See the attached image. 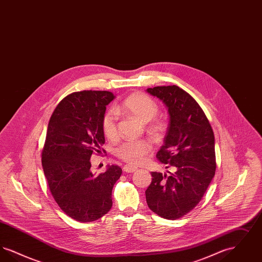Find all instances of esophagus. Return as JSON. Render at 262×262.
<instances>
[{
	"instance_id": "1",
	"label": "esophagus",
	"mask_w": 262,
	"mask_h": 262,
	"mask_svg": "<svg viewBox=\"0 0 262 262\" xmlns=\"http://www.w3.org/2000/svg\"><path fill=\"white\" fill-rule=\"evenodd\" d=\"M137 170V167L132 166V165H125L123 168V171L125 173H134Z\"/></svg>"
}]
</instances>
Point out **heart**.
Listing matches in <instances>:
<instances>
[{"label": "heart", "mask_w": 262, "mask_h": 262, "mask_svg": "<svg viewBox=\"0 0 262 262\" xmlns=\"http://www.w3.org/2000/svg\"><path fill=\"white\" fill-rule=\"evenodd\" d=\"M117 113H123L136 117L139 121L146 123L151 121L158 113L157 103L149 96L142 93H135L128 96L118 107L115 108ZM164 127L162 121L152 120L149 128L152 132H160ZM102 129L105 137L115 139L118 137V125L115 114L106 113L102 120ZM152 148L151 143L146 139L128 140L121 144L116 149V155L132 165H138L144 162Z\"/></svg>", "instance_id": "1"}]
</instances>
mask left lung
I'll return each mask as SVG.
<instances>
[{
	"mask_svg": "<svg viewBox=\"0 0 262 262\" xmlns=\"http://www.w3.org/2000/svg\"><path fill=\"white\" fill-rule=\"evenodd\" d=\"M166 105L169 125L156 157L168 174L152 172L145 190L150 209L176 220L191 211L203 198L215 174V139L211 125L199 103L177 85L146 90Z\"/></svg>",
	"mask_w": 262,
	"mask_h": 262,
	"instance_id": "8db88e82",
	"label": "left lung"
}]
</instances>
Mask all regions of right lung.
I'll return each instance as SVG.
<instances>
[{
  "label": "right lung",
  "mask_w": 262,
  "mask_h": 262,
  "mask_svg": "<svg viewBox=\"0 0 262 262\" xmlns=\"http://www.w3.org/2000/svg\"><path fill=\"white\" fill-rule=\"evenodd\" d=\"M115 98L109 91L75 92L58 104L51 116L42 166L51 193L68 216L92 222L112 207V189L122 174L119 166L91 172L90 158L105 143L102 120Z\"/></svg>",
  "instance_id": "1"
}]
</instances>
